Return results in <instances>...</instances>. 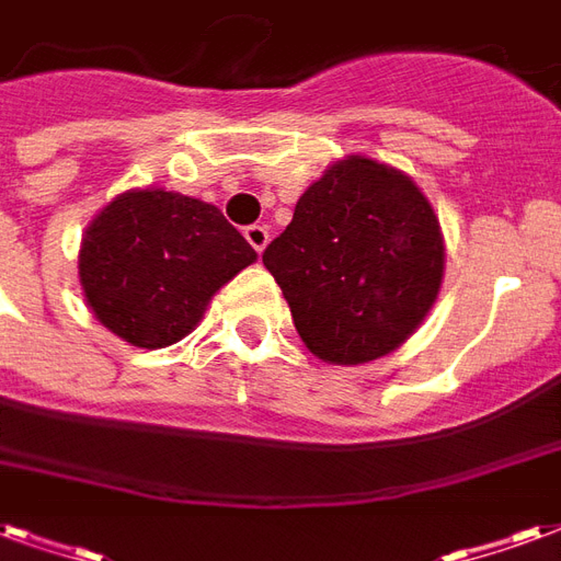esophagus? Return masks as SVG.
<instances>
[{
	"label": "esophagus",
	"mask_w": 561,
	"mask_h": 561,
	"mask_svg": "<svg viewBox=\"0 0 561 561\" xmlns=\"http://www.w3.org/2000/svg\"><path fill=\"white\" fill-rule=\"evenodd\" d=\"M245 239H248V245L254 248L256 254H263L265 245H268V227L265 225L245 227Z\"/></svg>",
	"instance_id": "1"
}]
</instances>
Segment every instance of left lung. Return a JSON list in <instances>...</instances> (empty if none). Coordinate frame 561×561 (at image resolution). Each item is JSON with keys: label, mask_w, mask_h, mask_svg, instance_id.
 <instances>
[{"label": "left lung", "mask_w": 561, "mask_h": 561, "mask_svg": "<svg viewBox=\"0 0 561 561\" xmlns=\"http://www.w3.org/2000/svg\"><path fill=\"white\" fill-rule=\"evenodd\" d=\"M444 233L402 171L345 156L298 197L263 251L298 336L319 360L369 364L396 352L435 305Z\"/></svg>", "instance_id": "left-lung-1"}]
</instances>
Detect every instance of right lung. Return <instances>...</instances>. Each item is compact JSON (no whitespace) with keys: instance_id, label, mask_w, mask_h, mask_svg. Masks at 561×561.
Here are the masks:
<instances>
[{"instance_id":"add662e5","label":"right lung","mask_w":561,"mask_h":561,"mask_svg":"<svg viewBox=\"0 0 561 561\" xmlns=\"http://www.w3.org/2000/svg\"><path fill=\"white\" fill-rule=\"evenodd\" d=\"M256 260L221 209L165 188H133L103 206L79 251L91 313L138 348L192 334L218 289Z\"/></svg>"}]
</instances>
